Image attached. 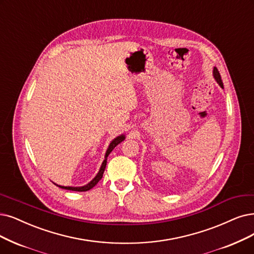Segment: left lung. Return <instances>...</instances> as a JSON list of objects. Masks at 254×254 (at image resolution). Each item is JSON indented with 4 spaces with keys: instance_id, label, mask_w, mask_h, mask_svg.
I'll use <instances>...</instances> for the list:
<instances>
[{
    "instance_id": "8db88e82",
    "label": "left lung",
    "mask_w": 254,
    "mask_h": 254,
    "mask_svg": "<svg viewBox=\"0 0 254 254\" xmlns=\"http://www.w3.org/2000/svg\"><path fill=\"white\" fill-rule=\"evenodd\" d=\"M212 76H214V78L216 79V81H217V83L224 89V86H223V82H222V79H221V76H220V73H219V70H218V68L215 66L214 67V70H212Z\"/></svg>"
}]
</instances>
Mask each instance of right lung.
Listing matches in <instances>:
<instances>
[{
    "label": "right lung",
    "mask_w": 254,
    "mask_h": 254,
    "mask_svg": "<svg viewBox=\"0 0 254 254\" xmlns=\"http://www.w3.org/2000/svg\"><path fill=\"white\" fill-rule=\"evenodd\" d=\"M124 139H125V135H124V134H121V135L117 136L115 139H113V140L110 141V144H109V146H108V148H107V150H106V153H105V159L103 160L102 165H101V168H100V170H99V172H98V174L95 176V178H94L92 181H89L87 185H85V186H83V187H64V186H58V185H56V184H54V185H56V186L59 187L60 189L69 190H76V191H86V190H90V189H93V188L98 184V182L101 180V178H102V176H103L104 170H105V168H106L107 157H108V155L110 154V152L113 151L120 143H122V141H123Z\"/></svg>",
    "instance_id": "right-lung-1"
}]
</instances>
